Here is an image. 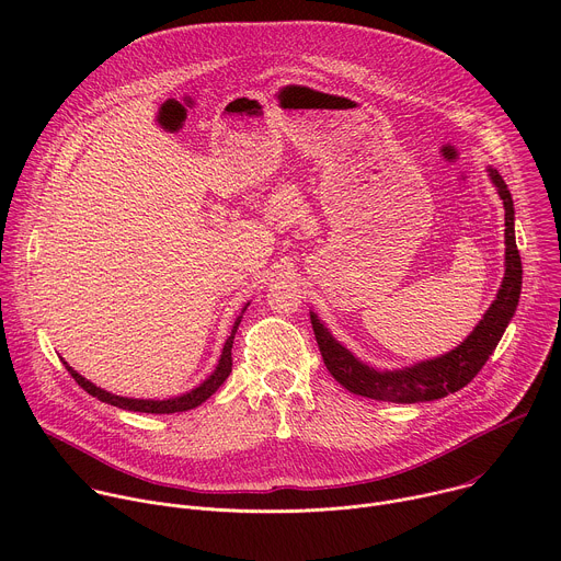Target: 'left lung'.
Here are the masks:
<instances>
[{
    "label": "left lung",
    "mask_w": 561,
    "mask_h": 561,
    "mask_svg": "<svg viewBox=\"0 0 561 561\" xmlns=\"http://www.w3.org/2000/svg\"><path fill=\"white\" fill-rule=\"evenodd\" d=\"M489 171L506 208V275L497 293V299L491 304L482 322L477 324V329L468 335V340L461 346H457L448 355L422 362L407 370L379 373L355 359L342 344L333 340V335L329 333V329H324L322 322H319L317 314L310 312L312 333L327 368L351 392L379 399V402H433V399L457 392L468 381H472V377L484 368V364L497 348L511 317L517 310L522 293V257L515 244V208L511 191L497 171Z\"/></svg>",
    "instance_id": "obj_1"
}]
</instances>
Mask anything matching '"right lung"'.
<instances>
[{
  "label": "right lung",
  "mask_w": 561,
  "mask_h": 561,
  "mask_svg": "<svg viewBox=\"0 0 561 561\" xmlns=\"http://www.w3.org/2000/svg\"><path fill=\"white\" fill-rule=\"evenodd\" d=\"M239 322H242V319H237V322H234L232 333H230V337H228L226 344H224V351H221V357H219V364H217L215 373H213L202 386H197L195 390H191V392H186V394H182V397H175V399H164V402H157V399H128V397L111 394V392H106V390L93 386L89 379H84L79 373H75L66 362H64V364H66V370L70 373V377H72L79 386H82L89 394L98 397L100 402H106V404H111V407L126 409V411H137V413H154V415L184 413V411H191V409L199 407L202 402H206V399H208V397L224 383V379L230 375V370H232V357H230L232 353H230V348H232V337H234V333H237Z\"/></svg>",
  "instance_id": "obj_1"
}]
</instances>
